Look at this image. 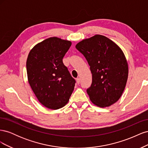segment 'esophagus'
<instances>
[{"label": "esophagus", "mask_w": 148, "mask_h": 148, "mask_svg": "<svg viewBox=\"0 0 148 148\" xmlns=\"http://www.w3.org/2000/svg\"><path fill=\"white\" fill-rule=\"evenodd\" d=\"M76 80H77V83L78 84H79V82H80V78H77V79H76Z\"/></svg>", "instance_id": "1"}]
</instances>
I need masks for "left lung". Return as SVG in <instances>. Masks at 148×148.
<instances>
[{
  "label": "left lung",
  "mask_w": 148,
  "mask_h": 148,
  "mask_svg": "<svg viewBox=\"0 0 148 148\" xmlns=\"http://www.w3.org/2000/svg\"><path fill=\"white\" fill-rule=\"evenodd\" d=\"M76 48L86 58L92 73V84L87 89L89 99L99 107L117 102L126 86L128 65L121 48L100 34L84 39Z\"/></svg>",
  "instance_id": "1"
}]
</instances>
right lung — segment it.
<instances>
[{
    "instance_id": "obj_1",
    "label": "right lung",
    "mask_w": 148,
    "mask_h": 148,
    "mask_svg": "<svg viewBox=\"0 0 148 148\" xmlns=\"http://www.w3.org/2000/svg\"><path fill=\"white\" fill-rule=\"evenodd\" d=\"M71 42L51 37L38 43L26 60L28 83L39 102L52 110L68 103L74 90L75 80L62 59Z\"/></svg>"
}]
</instances>
